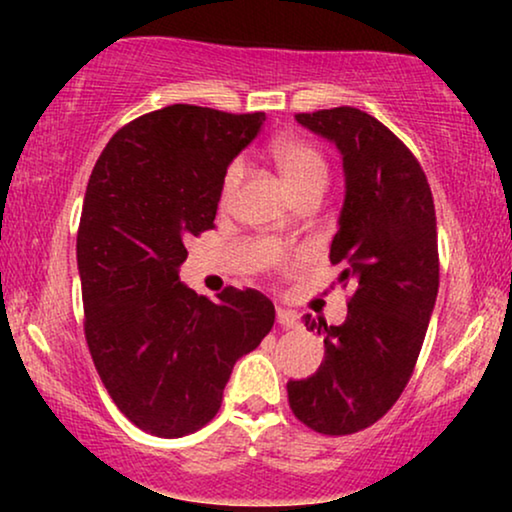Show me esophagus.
I'll use <instances>...</instances> for the list:
<instances>
[{
    "label": "esophagus",
    "mask_w": 512,
    "mask_h": 512,
    "mask_svg": "<svg viewBox=\"0 0 512 512\" xmlns=\"http://www.w3.org/2000/svg\"><path fill=\"white\" fill-rule=\"evenodd\" d=\"M277 324L282 328H298L300 321H298L296 314L289 312V310H282V307H279V310H277Z\"/></svg>",
    "instance_id": "obj_1"
}]
</instances>
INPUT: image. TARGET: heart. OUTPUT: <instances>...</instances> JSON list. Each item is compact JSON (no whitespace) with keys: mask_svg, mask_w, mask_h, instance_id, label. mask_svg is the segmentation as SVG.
Listing matches in <instances>:
<instances>
[{"mask_svg":"<svg viewBox=\"0 0 512 512\" xmlns=\"http://www.w3.org/2000/svg\"><path fill=\"white\" fill-rule=\"evenodd\" d=\"M270 156L279 174H282V179L286 181V186H289V191L293 193V198L312 191H324L328 165L319 146H314L298 135H279L272 139ZM242 174L244 165L240 160L230 163L228 170L223 172L221 205H228L235 198L237 188L242 184Z\"/></svg>","mask_w":512,"mask_h":512,"instance_id":"heart-1","label":"heart"}]
</instances>
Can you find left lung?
Returning a JSON list of instances; mask_svg holds the SVG:
<instances>
[{"label": "left lung", "mask_w": 512, "mask_h": 512, "mask_svg": "<svg viewBox=\"0 0 512 512\" xmlns=\"http://www.w3.org/2000/svg\"><path fill=\"white\" fill-rule=\"evenodd\" d=\"M296 121L342 156L345 202L331 263L354 291L340 326L305 314V326L324 335L326 356L286 391L305 426L347 436L387 415L415 370L438 296L436 209L417 158L366 111L335 107Z\"/></svg>", "instance_id": "left-lung-1"}]
</instances>
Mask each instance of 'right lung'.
Listing matches in <instances>:
<instances>
[{"mask_svg": "<svg viewBox=\"0 0 512 512\" xmlns=\"http://www.w3.org/2000/svg\"><path fill=\"white\" fill-rule=\"evenodd\" d=\"M263 121L172 104L118 130L90 174L76 237L88 349L118 410L151 436L205 426L235 361L275 324L261 291L228 286L212 303L179 282L186 242L214 228L223 172Z\"/></svg>", "mask_w": 512, "mask_h": 512, "instance_id": "1", "label": "right lung"}]
</instances>
